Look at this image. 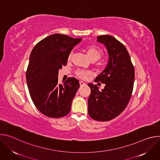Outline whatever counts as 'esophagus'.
<instances>
[{
    "label": "esophagus",
    "instance_id": "34e87169",
    "mask_svg": "<svg viewBox=\"0 0 160 160\" xmlns=\"http://www.w3.org/2000/svg\"><path fill=\"white\" fill-rule=\"evenodd\" d=\"M80 86H84V85H85L86 84H85V82H82V81H80Z\"/></svg>",
    "mask_w": 160,
    "mask_h": 160
}]
</instances>
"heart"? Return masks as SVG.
Masks as SVG:
<instances>
[{
  "instance_id": "1",
  "label": "heart",
  "mask_w": 160,
  "mask_h": 160,
  "mask_svg": "<svg viewBox=\"0 0 160 160\" xmlns=\"http://www.w3.org/2000/svg\"><path fill=\"white\" fill-rule=\"evenodd\" d=\"M85 49H86L87 56H88L89 59L91 61H97L102 56V55L103 54L102 50L101 48H99V47L96 46V45H88V46H87L86 48ZM73 54V51H71L69 53V54H68V58H67L68 61H72ZM75 75L77 77H78L81 79H83V80H85L88 78V77L89 75H91V72L89 71L79 70L75 72Z\"/></svg>"
}]
</instances>
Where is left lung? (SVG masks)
<instances>
[{"mask_svg": "<svg viewBox=\"0 0 160 160\" xmlns=\"http://www.w3.org/2000/svg\"><path fill=\"white\" fill-rule=\"evenodd\" d=\"M98 41L106 45L109 61L94 82L106 85L100 91L96 85L88 84L91 90L88 112L95 120L106 122L118 117L127 107L132 94L135 70L128 52L120 41L108 35L99 36Z\"/></svg>", "mask_w": 160, "mask_h": 160, "instance_id": "8db88e82", "label": "left lung"}]
</instances>
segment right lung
I'll return each mask as SVG.
<instances>
[{
	"instance_id": "add662e5",
	"label": "right lung",
	"mask_w": 160,
	"mask_h": 160,
	"mask_svg": "<svg viewBox=\"0 0 160 160\" xmlns=\"http://www.w3.org/2000/svg\"><path fill=\"white\" fill-rule=\"evenodd\" d=\"M81 40L53 34L37 43L30 54L26 72L29 93L35 107L45 116L58 118L70 111L80 83L73 77L58 83V70L66 65L68 54Z\"/></svg>"
}]
</instances>
